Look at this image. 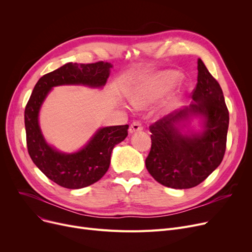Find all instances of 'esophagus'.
<instances>
[{"label":"esophagus","instance_id":"obj_1","mask_svg":"<svg viewBox=\"0 0 252 252\" xmlns=\"http://www.w3.org/2000/svg\"><path fill=\"white\" fill-rule=\"evenodd\" d=\"M142 129H143V126H142L141 123H139V122H134L133 124L130 125L128 130H129L130 134H133V133H136V131H141Z\"/></svg>","mask_w":252,"mask_h":252}]
</instances>
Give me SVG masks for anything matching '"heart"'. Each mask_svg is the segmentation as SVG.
I'll return each instance as SVG.
<instances>
[{
	"instance_id": "1",
	"label": "heart",
	"mask_w": 252,
	"mask_h": 252,
	"mask_svg": "<svg viewBox=\"0 0 252 252\" xmlns=\"http://www.w3.org/2000/svg\"><path fill=\"white\" fill-rule=\"evenodd\" d=\"M180 77L181 73L179 71H163L150 79L136 84L128 93V99L136 107H144V106H147L163 97L169 90L175 87ZM179 97L180 96H176L171 99L166 109L173 107Z\"/></svg>"
}]
</instances>
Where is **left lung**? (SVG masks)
I'll return each mask as SVG.
<instances>
[{
    "label": "left lung",
    "instance_id": "left-lung-1",
    "mask_svg": "<svg viewBox=\"0 0 252 252\" xmlns=\"http://www.w3.org/2000/svg\"><path fill=\"white\" fill-rule=\"evenodd\" d=\"M197 69L193 102L150 126L152 145L145 164L154 180L174 189L202 183L220 164L226 151L229 111L221 88L201 59ZM193 117L202 119L200 132L189 127Z\"/></svg>",
    "mask_w": 252,
    "mask_h": 252
}]
</instances>
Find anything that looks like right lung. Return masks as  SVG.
Here are the masks:
<instances>
[{
    "label": "right lung",
    "instance_id": "add662e5",
    "mask_svg": "<svg viewBox=\"0 0 252 252\" xmlns=\"http://www.w3.org/2000/svg\"><path fill=\"white\" fill-rule=\"evenodd\" d=\"M112 67L111 63L103 61L91 64L66 63L38 79L26 104L24 124L30 156L47 178L61 187L81 189L98 182L109 168L114 146L126 138L128 126L101 127L81 150L64 153L45 140L38 124L39 110L54 87L103 88Z\"/></svg>",
    "mask_w": 252,
    "mask_h": 252
}]
</instances>
